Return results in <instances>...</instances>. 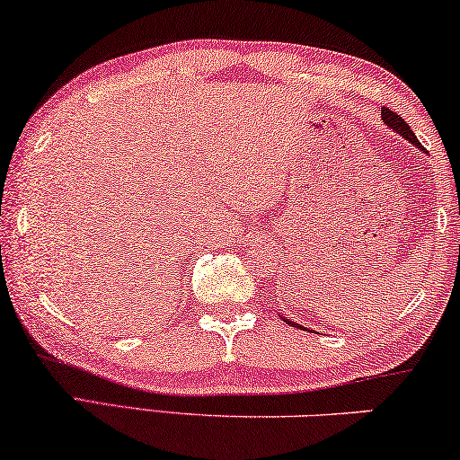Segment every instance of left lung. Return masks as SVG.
<instances>
[{"label":"left lung","instance_id":"left-lung-1","mask_svg":"<svg viewBox=\"0 0 460 460\" xmlns=\"http://www.w3.org/2000/svg\"><path fill=\"white\" fill-rule=\"evenodd\" d=\"M382 121L384 123H386V126L390 128V129H393V132H396V134H399V136H402V138H405V140H409L411 144H415V146L417 148H420V150H423V153H426V148H423L421 146V144H420V140H417V136L413 134V132H411V128H409V123L405 121V119H402L401 118V115H396L394 111H390V109H386V107H382ZM280 318H283L285 322H287V324H293V326H297V328H301V331H307V328L305 326H301V324H297V322H291V320H287L285 316H280Z\"/></svg>","mask_w":460,"mask_h":460}]
</instances>
